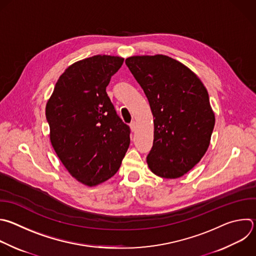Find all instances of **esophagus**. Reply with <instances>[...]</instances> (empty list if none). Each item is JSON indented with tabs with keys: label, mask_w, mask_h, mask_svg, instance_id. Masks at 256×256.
I'll return each mask as SVG.
<instances>
[{
	"label": "esophagus",
	"mask_w": 256,
	"mask_h": 256,
	"mask_svg": "<svg viewBox=\"0 0 256 256\" xmlns=\"http://www.w3.org/2000/svg\"><path fill=\"white\" fill-rule=\"evenodd\" d=\"M130 130H132V132H134V130H136V122H132L130 124Z\"/></svg>",
	"instance_id": "esophagus-1"
}]
</instances>
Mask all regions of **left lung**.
Listing matches in <instances>:
<instances>
[{
	"mask_svg": "<svg viewBox=\"0 0 256 256\" xmlns=\"http://www.w3.org/2000/svg\"><path fill=\"white\" fill-rule=\"evenodd\" d=\"M126 64L154 116L148 166L158 177L180 178L201 160L210 144L215 114L207 90L190 68L166 55L132 56Z\"/></svg>",
	"mask_w": 256,
	"mask_h": 256,
	"instance_id": "obj_1",
	"label": "left lung"
}]
</instances>
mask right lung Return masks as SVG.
<instances>
[{
  "instance_id": "obj_1",
  "label": "right lung",
  "mask_w": 256,
  "mask_h": 256,
  "mask_svg": "<svg viewBox=\"0 0 256 256\" xmlns=\"http://www.w3.org/2000/svg\"><path fill=\"white\" fill-rule=\"evenodd\" d=\"M124 58L96 55L71 64L46 104L50 142L68 173L88 187L110 179L130 146V128L116 114L106 86Z\"/></svg>"
}]
</instances>
